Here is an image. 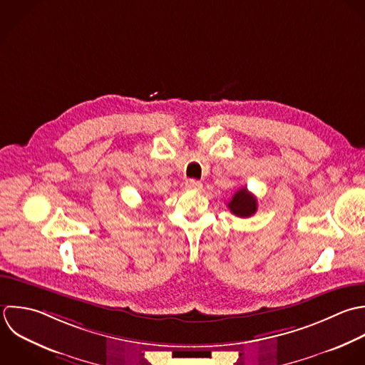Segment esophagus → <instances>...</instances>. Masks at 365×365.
Instances as JSON below:
<instances>
[{
	"label": "esophagus",
	"mask_w": 365,
	"mask_h": 365,
	"mask_svg": "<svg viewBox=\"0 0 365 365\" xmlns=\"http://www.w3.org/2000/svg\"><path fill=\"white\" fill-rule=\"evenodd\" d=\"M185 186H186V189H190V190H200L202 189V183L199 180H195V179H187Z\"/></svg>",
	"instance_id": "obj_1"
}]
</instances>
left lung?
<instances>
[{
  "label": "left lung",
  "instance_id": "1",
  "mask_svg": "<svg viewBox=\"0 0 365 365\" xmlns=\"http://www.w3.org/2000/svg\"><path fill=\"white\" fill-rule=\"evenodd\" d=\"M230 212L237 217H250L257 212V199L246 187L237 190L227 203Z\"/></svg>",
  "mask_w": 365,
  "mask_h": 365
}]
</instances>
